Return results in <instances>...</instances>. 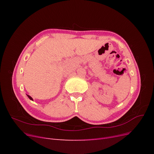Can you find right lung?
<instances>
[{"label":"right lung","instance_id":"1","mask_svg":"<svg viewBox=\"0 0 154 154\" xmlns=\"http://www.w3.org/2000/svg\"><path fill=\"white\" fill-rule=\"evenodd\" d=\"M27 97H29V98L31 100H32V101H33V100H32V97L30 96H29V95H27Z\"/></svg>","mask_w":154,"mask_h":154}]
</instances>
